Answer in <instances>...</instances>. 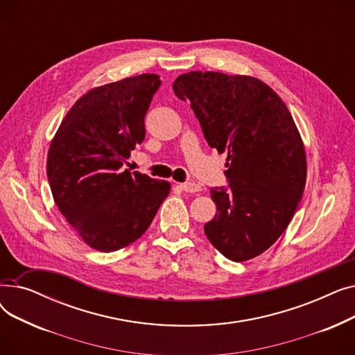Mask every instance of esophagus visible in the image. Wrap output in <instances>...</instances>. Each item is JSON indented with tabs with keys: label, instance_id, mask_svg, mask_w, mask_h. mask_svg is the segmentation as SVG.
Masks as SVG:
<instances>
[{
	"label": "esophagus",
	"instance_id": "obj_1",
	"mask_svg": "<svg viewBox=\"0 0 355 355\" xmlns=\"http://www.w3.org/2000/svg\"><path fill=\"white\" fill-rule=\"evenodd\" d=\"M180 187L185 193H198L201 190L200 185L196 182H181Z\"/></svg>",
	"mask_w": 355,
	"mask_h": 355
}]
</instances>
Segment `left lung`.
Listing matches in <instances>:
<instances>
[{"label": "left lung", "mask_w": 355, "mask_h": 355, "mask_svg": "<svg viewBox=\"0 0 355 355\" xmlns=\"http://www.w3.org/2000/svg\"><path fill=\"white\" fill-rule=\"evenodd\" d=\"M173 89L191 102L209 145L227 153L229 187L210 189L217 213L204 233L233 262L263 253L286 230L305 189V149L291 112L250 76L190 71Z\"/></svg>", "instance_id": "obj_1"}]
</instances>
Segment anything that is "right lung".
I'll return each instance as SVG.
<instances>
[{
    "mask_svg": "<svg viewBox=\"0 0 355 355\" xmlns=\"http://www.w3.org/2000/svg\"><path fill=\"white\" fill-rule=\"evenodd\" d=\"M161 83L158 74H139L87 92L51 141L47 177L55 206L99 252L139 239L170 193V182L123 168L145 138L146 110Z\"/></svg>",
    "mask_w": 355,
    "mask_h": 355,
    "instance_id": "add662e5",
    "label": "right lung"
}]
</instances>
